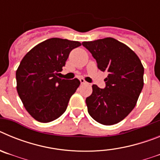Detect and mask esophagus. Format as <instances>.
<instances>
[{
  "label": "esophagus",
  "instance_id": "obj_1",
  "mask_svg": "<svg viewBox=\"0 0 160 160\" xmlns=\"http://www.w3.org/2000/svg\"><path fill=\"white\" fill-rule=\"evenodd\" d=\"M79 80H80V82H81V84H87V82L85 81L83 78H80Z\"/></svg>",
  "mask_w": 160,
  "mask_h": 160
}]
</instances>
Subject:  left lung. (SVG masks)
<instances>
[{
  "label": "left lung",
  "instance_id": "obj_1",
  "mask_svg": "<svg viewBox=\"0 0 160 160\" xmlns=\"http://www.w3.org/2000/svg\"><path fill=\"white\" fill-rule=\"evenodd\" d=\"M101 71L108 73L101 89L93 85L87 98L90 115L99 123L113 125L122 121L136 105L143 87L144 68L136 53L112 38L83 42Z\"/></svg>",
  "mask_w": 160,
  "mask_h": 160
}]
</instances>
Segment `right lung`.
Listing matches in <instances>:
<instances>
[{"mask_svg": "<svg viewBox=\"0 0 160 160\" xmlns=\"http://www.w3.org/2000/svg\"><path fill=\"white\" fill-rule=\"evenodd\" d=\"M81 45L75 41L49 38L22 58L16 71L17 90L25 110L38 122H51L66 111L80 81L60 78L58 74L70 51Z\"/></svg>", "mask_w": 160, "mask_h": 160, "instance_id": "right-lung-1", "label": "right lung"}]
</instances>
